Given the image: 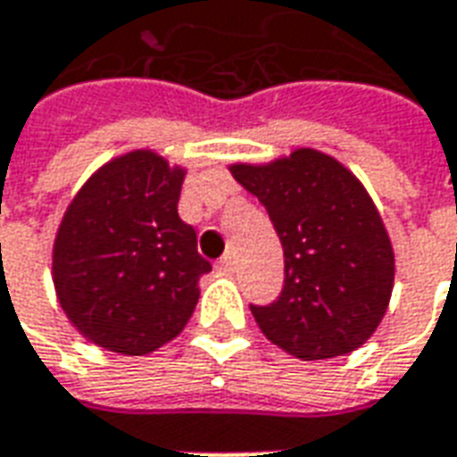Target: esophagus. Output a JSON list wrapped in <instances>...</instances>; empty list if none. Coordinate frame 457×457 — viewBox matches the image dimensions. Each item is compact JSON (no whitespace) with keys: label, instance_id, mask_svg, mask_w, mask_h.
<instances>
[{"label":"esophagus","instance_id":"esophagus-1","mask_svg":"<svg viewBox=\"0 0 457 457\" xmlns=\"http://www.w3.org/2000/svg\"><path fill=\"white\" fill-rule=\"evenodd\" d=\"M216 270H219V272H226V275H231L233 270H236V261H233V255H224L221 261L216 262Z\"/></svg>","mask_w":457,"mask_h":457}]
</instances>
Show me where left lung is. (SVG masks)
I'll use <instances>...</instances> for the list:
<instances>
[{"instance_id": "obj_1", "label": "left lung", "mask_w": 457, "mask_h": 457, "mask_svg": "<svg viewBox=\"0 0 457 457\" xmlns=\"http://www.w3.org/2000/svg\"><path fill=\"white\" fill-rule=\"evenodd\" d=\"M231 172L268 209L285 251L279 297L251 304L262 334L302 361L361 348L387 312L395 282L392 243L365 187L312 148Z\"/></svg>"}]
</instances>
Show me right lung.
<instances>
[{
	"instance_id": "1",
	"label": "right lung",
	"mask_w": 457,
	"mask_h": 457,
	"mask_svg": "<svg viewBox=\"0 0 457 457\" xmlns=\"http://www.w3.org/2000/svg\"><path fill=\"white\" fill-rule=\"evenodd\" d=\"M185 172L151 151L106 162L72 199L53 245L60 306L106 351L145 355L187 326L212 262L178 214Z\"/></svg>"
}]
</instances>
